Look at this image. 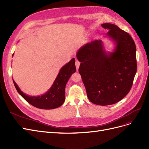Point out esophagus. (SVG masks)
I'll return each instance as SVG.
<instances>
[{
    "instance_id": "obj_1",
    "label": "esophagus",
    "mask_w": 149,
    "mask_h": 149,
    "mask_svg": "<svg viewBox=\"0 0 149 149\" xmlns=\"http://www.w3.org/2000/svg\"><path fill=\"white\" fill-rule=\"evenodd\" d=\"M80 62L78 60H77V61H76V62H75V66H76L77 70H79V66H80Z\"/></svg>"
}]
</instances>
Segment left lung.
<instances>
[{
  "label": "left lung",
  "instance_id": "obj_1",
  "mask_svg": "<svg viewBox=\"0 0 149 149\" xmlns=\"http://www.w3.org/2000/svg\"><path fill=\"white\" fill-rule=\"evenodd\" d=\"M107 36L114 42L113 52H107L102 40L81 47L77 58L79 72L91 102L106 106L116 103L130 91L137 72L136 47L131 35L116 25L103 23Z\"/></svg>",
  "mask_w": 149,
  "mask_h": 149
}]
</instances>
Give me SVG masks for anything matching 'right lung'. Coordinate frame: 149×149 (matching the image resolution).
<instances>
[{
    "label": "right lung",
    "mask_w": 149,
    "mask_h": 149,
    "mask_svg": "<svg viewBox=\"0 0 149 149\" xmlns=\"http://www.w3.org/2000/svg\"><path fill=\"white\" fill-rule=\"evenodd\" d=\"M75 62V58H73L62 67L50 89L45 94L40 96L32 97L24 93L13 80L14 85L18 93L33 107L43 109H52L58 108L65 101V88L67 82L72 74L76 71Z\"/></svg>",
    "instance_id": "1"
}]
</instances>
